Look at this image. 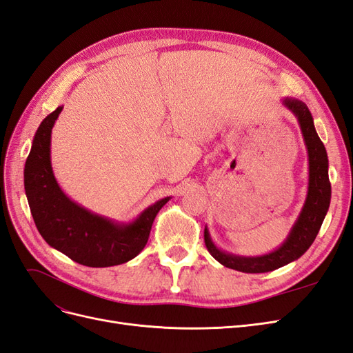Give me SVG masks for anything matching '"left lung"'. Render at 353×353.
<instances>
[{"mask_svg": "<svg viewBox=\"0 0 353 353\" xmlns=\"http://www.w3.org/2000/svg\"><path fill=\"white\" fill-rule=\"evenodd\" d=\"M281 104L297 119L307 152V191L303 206L299 212L293 227L285 240L270 253L259 256H241L219 249L205 227V243L209 253L221 265L245 274H262L279 270L281 266L297 261L311 248L316 234L323 225L331 200V185L328 179L327 150L316 134L314 117L307 105L293 97H284Z\"/></svg>", "mask_w": 353, "mask_h": 353, "instance_id": "8db88e82", "label": "left lung"}]
</instances>
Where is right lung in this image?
<instances>
[{
    "label": "right lung",
    "instance_id": "1",
    "mask_svg": "<svg viewBox=\"0 0 353 353\" xmlns=\"http://www.w3.org/2000/svg\"><path fill=\"white\" fill-rule=\"evenodd\" d=\"M63 105L41 122L25 163V193L32 218L52 249L91 268L134 259L147 244L153 221L170 197L160 199L128 222L99 215L73 201L59 185L51 166V131Z\"/></svg>",
    "mask_w": 353,
    "mask_h": 353
}]
</instances>
